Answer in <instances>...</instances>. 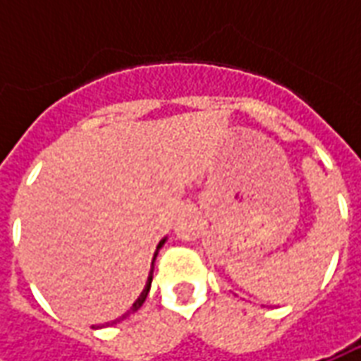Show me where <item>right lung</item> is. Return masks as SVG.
I'll use <instances>...</instances> for the list:
<instances>
[{"label": "right lung", "mask_w": 361, "mask_h": 361, "mask_svg": "<svg viewBox=\"0 0 361 361\" xmlns=\"http://www.w3.org/2000/svg\"><path fill=\"white\" fill-rule=\"evenodd\" d=\"M162 243H164V240H162V242L158 243V250H160V247H162ZM158 250H157V253H154V259H157V255H158ZM154 259H152V265H154ZM150 282H152V269H150L149 280H147V286H145V290H142V292H141V295H139V298H137V302H135L133 305H131V310L127 311V313H126V315H123V317H127V315H129V313H135V311L139 310V307H141L142 303H145V300H147V295H149ZM123 317H119V319H123ZM119 319H118V321H119ZM114 323H116V321H114ZM106 325H110V323H106ZM102 326H104V325H102Z\"/></svg>", "instance_id": "1"}]
</instances>
